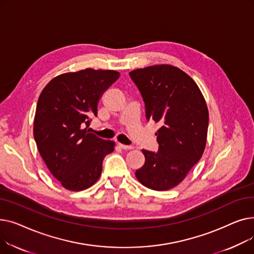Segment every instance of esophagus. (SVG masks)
<instances>
[{
  "instance_id": "1",
  "label": "esophagus",
  "mask_w": 254,
  "mask_h": 254,
  "mask_svg": "<svg viewBox=\"0 0 254 254\" xmlns=\"http://www.w3.org/2000/svg\"><path fill=\"white\" fill-rule=\"evenodd\" d=\"M118 146L122 149H124V150H130V149H132V147L131 146H129V145H125V144H118Z\"/></svg>"
}]
</instances>
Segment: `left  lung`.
I'll return each mask as SVG.
<instances>
[{"mask_svg":"<svg viewBox=\"0 0 254 254\" xmlns=\"http://www.w3.org/2000/svg\"><path fill=\"white\" fill-rule=\"evenodd\" d=\"M145 103L146 118L158 123L159 148L143 149L145 164L136 177L145 188L165 191L177 186L202 157L207 142L209 111L194 80L171 64L129 72Z\"/></svg>","mask_w":254,"mask_h":254,"instance_id":"left-lung-1","label":"left lung"}]
</instances>
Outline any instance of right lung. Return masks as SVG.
Instances as JSON below:
<instances>
[{
    "instance_id": "right-lung-1",
    "label": "right lung",
    "mask_w": 254,
    "mask_h": 254,
    "mask_svg": "<svg viewBox=\"0 0 254 254\" xmlns=\"http://www.w3.org/2000/svg\"><path fill=\"white\" fill-rule=\"evenodd\" d=\"M120 73L93 70L61 74L47 83L39 97L34 119V138L51 174L65 190H84L102 174L104 157L115 142L103 140L85 126L98 113L102 93Z\"/></svg>"
}]
</instances>
